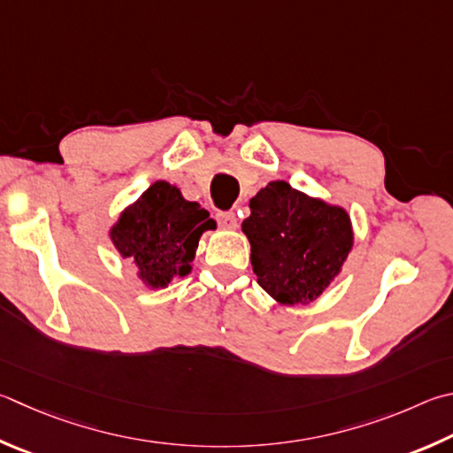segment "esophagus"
<instances>
[{
    "instance_id": "1",
    "label": "esophagus",
    "mask_w": 453,
    "mask_h": 453,
    "mask_svg": "<svg viewBox=\"0 0 453 453\" xmlns=\"http://www.w3.org/2000/svg\"><path fill=\"white\" fill-rule=\"evenodd\" d=\"M218 221L227 229H235L237 227V216L234 211H219L218 213Z\"/></svg>"
}]
</instances>
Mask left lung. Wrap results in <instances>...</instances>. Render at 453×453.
Returning <instances> with one entry per match:
<instances>
[{
  "mask_svg": "<svg viewBox=\"0 0 453 453\" xmlns=\"http://www.w3.org/2000/svg\"><path fill=\"white\" fill-rule=\"evenodd\" d=\"M242 229L261 289L279 305L317 301L355 245L349 211L273 180L250 200Z\"/></svg>",
  "mask_w": 453,
  "mask_h": 453,
  "instance_id": "1",
  "label": "left lung"
}]
</instances>
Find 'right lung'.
I'll return each mask as SVG.
<instances>
[{
  "instance_id": "obj_1",
  "label": "right lung",
  "mask_w": 453,
  "mask_h": 453,
  "mask_svg": "<svg viewBox=\"0 0 453 453\" xmlns=\"http://www.w3.org/2000/svg\"><path fill=\"white\" fill-rule=\"evenodd\" d=\"M208 229H216V221L198 202L186 200L166 180H156L119 213L109 237L120 257L134 263L138 279L154 291L192 273L200 237Z\"/></svg>"
}]
</instances>
